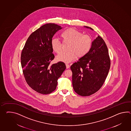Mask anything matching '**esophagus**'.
Here are the masks:
<instances>
[{
    "label": "esophagus",
    "instance_id": "obj_1",
    "mask_svg": "<svg viewBox=\"0 0 131 131\" xmlns=\"http://www.w3.org/2000/svg\"><path fill=\"white\" fill-rule=\"evenodd\" d=\"M66 68H67V69H69V68H70V66L69 64H66Z\"/></svg>",
    "mask_w": 131,
    "mask_h": 131
}]
</instances>
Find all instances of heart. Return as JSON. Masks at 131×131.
<instances>
[{"label":"heart","mask_w":131,"mask_h":131,"mask_svg":"<svg viewBox=\"0 0 131 131\" xmlns=\"http://www.w3.org/2000/svg\"><path fill=\"white\" fill-rule=\"evenodd\" d=\"M60 37L63 43H69L68 49L69 51L61 52L57 56V61L65 63L72 61L77 56L81 58L90 51L93 40L89 35L83 34L74 28H69L61 32ZM51 45L52 50L57 53L61 52L62 44L57 38H53Z\"/></svg>","instance_id":"heart-1"}]
</instances>
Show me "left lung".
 <instances>
[{
    "mask_svg": "<svg viewBox=\"0 0 131 131\" xmlns=\"http://www.w3.org/2000/svg\"><path fill=\"white\" fill-rule=\"evenodd\" d=\"M84 27L93 30L89 27ZM110 66L108 48L104 40L98 36L93 41L89 52L70 67L75 92L82 96L95 93L104 84Z\"/></svg>",
    "mask_w": 131,
    "mask_h": 131,
    "instance_id": "left-lung-1",
    "label": "left lung"
}]
</instances>
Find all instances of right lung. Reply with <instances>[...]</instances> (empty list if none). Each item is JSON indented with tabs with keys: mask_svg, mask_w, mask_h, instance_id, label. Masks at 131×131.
<instances>
[{
	"mask_svg": "<svg viewBox=\"0 0 131 131\" xmlns=\"http://www.w3.org/2000/svg\"><path fill=\"white\" fill-rule=\"evenodd\" d=\"M62 28L47 23L35 30L27 40L21 54V65L27 84L38 93L47 94L55 90L58 79L66 69L64 62L50 64L54 58L51 43Z\"/></svg>",
	"mask_w": 131,
	"mask_h": 131,
	"instance_id": "obj_1",
	"label": "right lung"
}]
</instances>
